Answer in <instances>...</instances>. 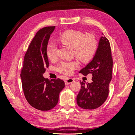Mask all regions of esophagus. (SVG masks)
Segmentation results:
<instances>
[{"instance_id":"obj_1","label":"esophagus","mask_w":135,"mask_h":135,"mask_svg":"<svg viewBox=\"0 0 135 135\" xmlns=\"http://www.w3.org/2000/svg\"><path fill=\"white\" fill-rule=\"evenodd\" d=\"M74 81V79L71 78H68L65 80V85H69Z\"/></svg>"}]
</instances>
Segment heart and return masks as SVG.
I'll use <instances>...</instances> for the list:
<instances>
[{
    "instance_id": "heart-1",
    "label": "heart",
    "mask_w": 135,
    "mask_h": 135,
    "mask_svg": "<svg viewBox=\"0 0 135 135\" xmlns=\"http://www.w3.org/2000/svg\"><path fill=\"white\" fill-rule=\"evenodd\" d=\"M58 40L64 45L73 48L76 57L82 62L90 61L97 49V40L92 34L85 35L84 32L78 30H70L64 32L58 38ZM46 54L50 60H54L57 56V47L51 43L47 48ZM78 67L76 61H62L57 67V70L65 75H71Z\"/></svg>"
}]
</instances>
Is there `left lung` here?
<instances>
[{
    "label": "left lung",
    "instance_id": "obj_1",
    "mask_svg": "<svg viewBox=\"0 0 135 135\" xmlns=\"http://www.w3.org/2000/svg\"><path fill=\"white\" fill-rule=\"evenodd\" d=\"M112 69L113 59L110 43L103 33L92 60L79 71L85 76L92 74L93 76L91 83L80 81L81 88L76 97L79 107L95 109L104 103L109 95Z\"/></svg>",
    "mask_w": 135,
    "mask_h": 135
}]
</instances>
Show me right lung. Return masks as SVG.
I'll list each match as a JSON object with an SVG mask.
<instances>
[{
	"label": "right lung",
	"instance_id": "right-lung-1",
	"mask_svg": "<svg viewBox=\"0 0 135 135\" xmlns=\"http://www.w3.org/2000/svg\"><path fill=\"white\" fill-rule=\"evenodd\" d=\"M55 28V26L45 27L36 32L24 57L21 72L22 86L26 100L31 107L42 111H47L56 107L59 94L65 87L62 80H49L43 76L49 66L47 47Z\"/></svg>",
	"mask_w": 135,
	"mask_h": 135
}]
</instances>
